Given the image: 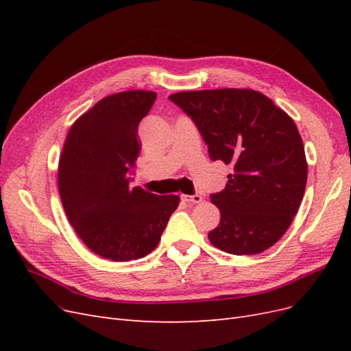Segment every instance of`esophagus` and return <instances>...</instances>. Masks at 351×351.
I'll use <instances>...</instances> for the list:
<instances>
[{
  "label": "esophagus",
  "mask_w": 351,
  "mask_h": 351,
  "mask_svg": "<svg viewBox=\"0 0 351 351\" xmlns=\"http://www.w3.org/2000/svg\"><path fill=\"white\" fill-rule=\"evenodd\" d=\"M182 199L187 202V204H200V202L204 200V197L200 195H182Z\"/></svg>",
  "instance_id": "esophagus-1"
}]
</instances>
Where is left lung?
<instances>
[{"instance_id": "1", "label": "left lung", "mask_w": 351, "mask_h": 351, "mask_svg": "<svg viewBox=\"0 0 351 351\" xmlns=\"http://www.w3.org/2000/svg\"><path fill=\"white\" fill-rule=\"evenodd\" d=\"M168 99L192 119L212 161L232 169L226 189L210 195L221 221L209 241L231 254L274 246L306 189L304 146L294 121L252 89L178 92Z\"/></svg>"}]
</instances>
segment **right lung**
Instances as JSON below:
<instances>
[{
	"mask_svg": "<svg viewBox=\"0 0 351 351\" xmlns=\"http://www.w3.org/2000/svg\"><path fill=\"white\" fill-rule=\"evenodd\" d=\"M156 93L111 95L71 125L58 165V190L71 227L99 256L114 262L141 259L161 240L178 196L132 187L141 154L137 127Z\"/></svg>",
	"mask_w": 351,
	"mask_h": 351,
	"instance_id": "add662e5",
	"label": "right lung"
}]
</instances>
